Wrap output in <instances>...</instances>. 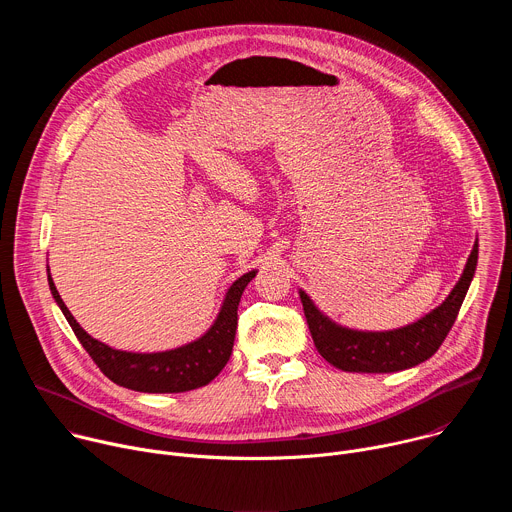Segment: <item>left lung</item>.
<instances>
[{
  "instance_id": "1",
  "label": "left lung",
  "mask_w": 512,
  "mask_h": 512,
  "mask_svg": "<svg viewBox=\"0 0 512 512\" xmlns=\"http://www.w3.org/2000/svg\"><path fill=\"white\" fill-rule=\"evenodd\" d=\"M476 263L478 239L458 283L440 306L413 324L383 332L354 330L334 322L312 302L304 289H300V300L318 352L332 367L346 373H397L425 362L452 330L474 279Z\"/></svg>"
}]
</instances>
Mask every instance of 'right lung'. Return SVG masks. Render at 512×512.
Instances as JSON below:
<instances>
[{"instance_id":"add662e5","label":"right lung","mask_w":512,"mask_h":512,"mask_svg":"<svg viewBox=\"0 0 512 512\" xmlns=\"http://www.w3.org/2000/svg\"><path fill=\"white\" fill-rule=\"evenodd\" d=\"M255 275L257 269L233 281V285L227 289L221 310H218L214 322L200 338L178 348L160 352L117 350L93 338L81 328V324L62 302L52 281L50 269L48 285L54 302L62 310L72 332L77 334L83 348L91 354V358L97 362V367L105 373V377H109L113 383L125 389L139 393H184L208 385L225 369V364L231 358L237 334V308L245 287Z\"/></svg>"}]
</instances>
